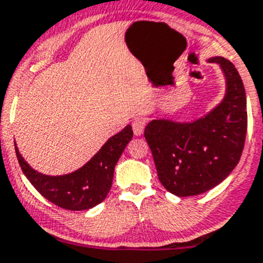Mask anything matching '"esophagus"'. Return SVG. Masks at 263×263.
Here are the masks:
<instances>
[{
    "mask_svg": "<svg viewBox=\"0 0 263 263\" xmlns=\"http://www.w3.org/2000/svg\"><path fill=\"white\" fill-rule=\"evenodd\" d=\"M145 128V121L142 119H137L133 121V130H134L135 135H142Z\"/></svg>",
    "mask_w": 263,
    "mask_h": 263,
    "instance_id": "esophagus-1",
    "label": "esophagus"
}]
</instances>
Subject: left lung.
I'll return each instance as SVG.
<instances>
[{"mask_svg": "<svg viewBox=\"0 0 263 263\" xmlns=\"http://www.w3.org/2000/svg\"><path fill=\"white\" fill-rule=\"evenodd\" d=\"M226 79L222 102L192 123L152 120L144 137L161 184L178 197L202 194L225 180L240 160L247 134L246 90L229 60H210Z\"/></svg>", "mask_w": 263, "mask_h": 263, "instance_id": "obj_1", "label": "left lung"}]
</instances>
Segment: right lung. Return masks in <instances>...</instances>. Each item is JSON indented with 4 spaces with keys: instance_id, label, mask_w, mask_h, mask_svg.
I'll list each match as a JSON object with an SVG mask.
<instances>
[{
    "instance_id": "obj_1",
    "label": "right lung",
    "mask_w": 263,
    "mask_h": 263,
    "mask_svg": "<svg viewBox=\"0 0 263 263\" xmlns=\"http://www.w3.org/2000/svg\"><path fill=\"white\" fill-rule=\"evenodd\" d=\"M132 138V126L126 125L120 133L111 137L83 167L60 176L38 173L22 157L16 144L15 151L24 175L44 198L61 209L83 211L97 206L107 197L116 163Z\"/></svg>"
}]
</instances>
